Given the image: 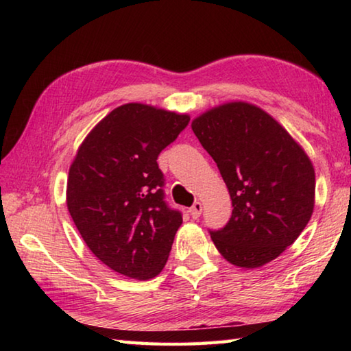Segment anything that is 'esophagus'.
I'll return each mask as SVG.
<instances>
[{
    "label": "esophagus",
    "mask_w": 351,
    "mask_h": 351,
    "mask_svg": "<svg viewBox=\"0 0 351 351\" xmlns=\"http://www.w3.org/2000/svg\"><path fill=\"white\" fill-rule=\"evenodd\" d=\"M190 215H192V218H199L201 212H203V204L199 203V201H197V203H193V206L190 207Z\"/></svg>",
    "instance_id": "obj_1"
}]
</instances>
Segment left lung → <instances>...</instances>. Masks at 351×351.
Listing matches in <instances>:
<instances>
[{"label":"left lung","mask_w":351,"mask_h":351,"mask_svg":"<svg viewBox=\"0 0 351 351\" xmlns=\"http://www.w3.org/2000/svg\"><path fill=\"white\" fill-rule=\"evenodd\" d=\"M232 199L224 228L209 229L219 254L240 268L277 258L305 229L314 207V169L280 123L258 106L232 102L192 122Z\"/></svg>","instance_id":"8db88e82"}]
</instances>
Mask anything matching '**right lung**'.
<instances>
[{
	"label": "right lung",
	"mask_w": 351,
	"mask_h": 351,
	"mask_svg": "<svg viewBox=\"0 0 351 351\" xmlns=\"http://www.w3.org/2000/svg\"><path fill=\"white\" fill-rule=\"evenodd\" d=\"M189 121L187 114L127 104L104 117L77 152L68 210L91 252L119 274L145 280L165 266L182 213L165 201L156 159Z\"/></svg>",
	"instance_id": "right-lung-1"
}]
</instances>
